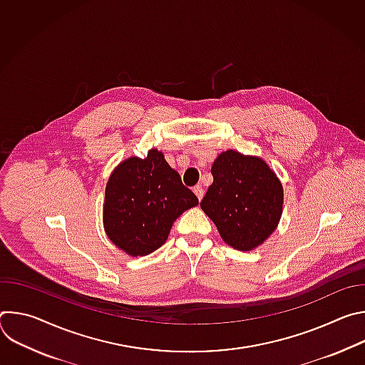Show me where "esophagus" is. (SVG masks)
I'll list each match as a JSON object with an SVG mask.
<instances>
[{"mask_svg":"<svg viewBox=\"0 0 365 365\" xmlns=\"http://www.w3.org/2000/svg\"><path fill=\"white\" fill-rule=\"evenodd\" d=\"M193 192H195V195L197 196L199 200L203 197V189H202V186H199V185L195 186V187H193Z\"/></svg>","mask_w":365,"mask_h":365,"instance_id":"1","label":"esophagus"}]
</instances>
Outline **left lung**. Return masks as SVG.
Instances as JSON below:
<instances>
[{
    "mask_svg": "<svg viewBox=\"0 0 365 365\" xmlns=\"http://www.w3.org/2000/svg\"><path fill=\"white\" fill-rule=\"evenodd\" d=\"M211 173L214 182L200 202L221 238L240 251L263 244L277 228L283 186L269 165L255 155L222 151Z\"/></svg>",
    "mask_w": 365,
    "mask_h": 365,
    "instance_id": "left-lung-1",
    "label": "left lung"
}]
</instances>
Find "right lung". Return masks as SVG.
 Returning a JSON list of instances; mask_svg holds the SVG:
<instances>
[{
  "label": "right lung",
  "mask_w": 365,
  "mask_h": 365,
  "mask_svg": "<svg viewBox=\"0 0 365 365\" xmlns=\"http://www.w3.org/2000/svg\"><path fill=\"white\" fill-rule=\"evenodd\" d=\"M199 203L158 148L147 158H130L111 173L103 202V228L128 255H147L162 247L176 218Z\"/></svg>",
  "instance_id": "add662e5"
}]
</instances>
